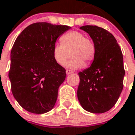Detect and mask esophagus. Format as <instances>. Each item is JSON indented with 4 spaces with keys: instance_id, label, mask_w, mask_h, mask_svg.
<instances>
[{
    "instance_id": "1",
    "label": "esophagus",
    "mask_w": 135,
    "mask_h": 135,
    "mask_svg": "<svg viewBox=\"0 0 135 135\" xmlns=\"http://www.w3.org/2000/svg\"><path fill=\"white\" fill-rule=\"evenodd\" d=\"M74 73V72H73V71H72V70H66L67 74H72V73Z\"/></svg>"
}]
</instances>
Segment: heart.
<instances>
[{
	"label": "heart",
	"instance_id": "1",
	"mask_svg": "<svg viewBox=\"0 0 135 135\" xmlns=\"http://www.w3.org/2000/svg\"><path fill=\"white\" fill-rule=\"evenodd\" d=\"M61 43H56L53 47V57L60 65H63L71 54V59L66 63L70 69L82 68L86 62L89 64L94 59L95 47L90 39L80 31H73L65 34L61 38Z\"/></svg>",
	"mask_w": 135,
	"mask_h": 135
}]
</instances>
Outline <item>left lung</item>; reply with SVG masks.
Here are the masks:
<instances>
[{
    "instance_id": "left-lung-1",
    "label": "left lung",
    "mask_w": 135,
    "mask_h": 135,
    "mask_svg": "<svg viewBox=\"0 0 135 135\" xmlns=\"http://www.w3.org/2000/svg\"><path fill=\"white\" fill-rule=\"evenodd\" d=\"M93 40L95 55L88 68L79 73L77 98L87 112L102 114L115 105L123 88V54L109 31L97 26H83Z\"/></svg>"
}]
</instances>
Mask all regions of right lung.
Here are the masks:
<instances>
[{
  "label": "right lung",
  "instance_id": "1",
  "mask_svg": "<svg viewBox=\"0 0 135 135\" xmlns=\"http://www.w3.org/2000/svg\"><path fill=\"white\" fill-rule=\"evenodd\" d=\"M70 28L38 22L27 26L16 39L10 54L9 78L13 95L28 112L44 114L54 107L66 72L54 61L53 47Z\"/></svg>",
  "mask_w": 135,
  "mask_h": 135
}]
</instances>
